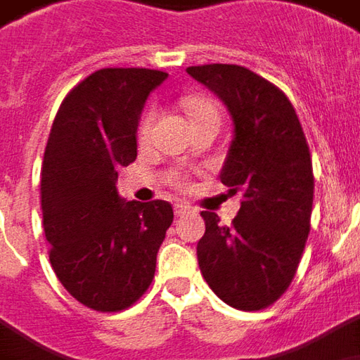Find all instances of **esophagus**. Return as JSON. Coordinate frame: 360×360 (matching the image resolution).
Returning <instances> with one entry per match:
<instances>
[{
  "label": "esophagus",
  "instance_id": "obj_1",
  "mask_svg": "<svg viewBox=\"0 0 360 360\" xmlns=\"http://www.w3.org/2000/svg\"><path fill=\"white\" fill-rule=\"evenodd\" d=\"M174 213H176V217H182V215H186V213H190V207H188V205H176Z\"/></svg>",
  "mask_w": 360,
  "mask_h": 360
}]
</instances>
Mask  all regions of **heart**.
Here are the masks:
<instances>
[{
  "instance_id": "obj_1",
  "label": "heart",
  "mask_w": 360,
  "mask_h": 360,
  "mask_svg": "<svg viewBox=\"0 0 360 360\" xmlns=\"http://www.w3.org/2000/svg\"><path fill=\"white\" fill-rule=\"evenodd\" d=\"M184 109L188 111L192 123L207 117L219 119V111L215 108V103L210 100H204V98H186ZM153 125H155V111H147V113L143 115V119H141V123H139V141H141V143H147L148 137H150V131H153ZM172 182H174L176 188H180V190H184L186 188V180L182 176H174Z\"/></svg>"
}]
</instances>
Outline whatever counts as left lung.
Listing matches in <instances>:
<instances>
[{"mask_svg":"<svg viewBox=\"0 0 360 360\" xmlns=\"http://www.w3.org/2000/svg\"><path fill=\"white\" fill-rule=\"evenodd\" d=\"M186 72L231 115L235 135L219 178L243 194L231 225L202 212L200 270L231 308H269L288 290L309 235L314 170L304 129L286 94L249 68L204 64Z\"/></svg>","mask_w":360,"mask_h":360,"instance_id":"obj_1","label":"left lung"}]
</instances>
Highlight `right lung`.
I'll use <instances>...</instances> for the list:
<instances>
[{"mask_svg":"<svg viewBox=\"0 0 360 360\" xmlns=\"http://www.w3.org/2000/svg\"><path fill=\"white\" fill-rule=\"evenodd\" d=\"M148 68H103L64 98L41 172L44 237L62 286L86 308L121 311L155 278L172 205L123 202L117 170L137 158L148 94L166 80Z\"/></svg>","mask_w":360,"mask_h":360,"instance_id":"obj_1","label":"right lung"}]
</instances>
